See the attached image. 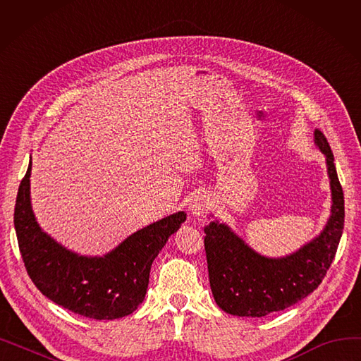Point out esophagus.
Instances as JSON below:
<instances>
[{
    "label": "esophagus",
    "instance_id": "esophagus-1",
    "mask_svg": "<svg viewBox=\"0 0 361 361\" xmlns=\"http://www.w3.org/2000/svg\"><path fill=\"white\" fill-rule=\"evenodd\" d=\"M207 211H209V200L206 199V196L200 195L192 200L190 212L193 216H203Z\"/></svg>",
    "mask_w": 361,
    "mask_h": 361
}]
</instances>
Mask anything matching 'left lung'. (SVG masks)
Listing matches in <instances>:
<instances>
[{"label":"left lung","mask_w":361,"mask_h":361,"mask_svg":"<svg viewBox=\"0 0 361 361\" xmlns=\"http://www.w3.org/2000/svg\"><path fill=\"white\" fill-rule=\"evenodd\" d=\"M314 143L326 157L332 195L331 216L317 237L288 256L267 257L228 225L212 221L204 226L211 290L224 312L244 317L268 316L306 298L325 278L343 235L345 211L334 154L320 130H314Z\"/></svg>","instance_id":"left-lung-1"}]
</instances>
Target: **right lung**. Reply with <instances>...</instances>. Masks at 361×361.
<instances>
[{
  "mask_svg": "<svg viewBox=\"0 0 361 361\" xmlns=\"http://www.w3.org/2000/svg\"><path fill=\"white\" fill-rule=\"evenodd\" d=\"M30 171L18 187L14 228L26 271L45 297L73 313L97 320L120 319L143 301L152 262L185 221L177 212L127 237L98 256H80L42 231L30 203Z\"/></svg>",
  "mask_w": 361,
  "mask_h": 361,
  "instance_id": "obj_1",
  "label": "right lung"
}]
</instances>
